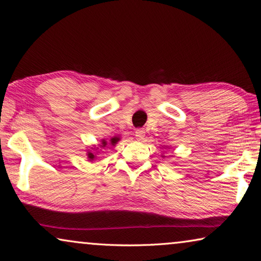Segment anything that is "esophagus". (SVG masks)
Segmentation results:
<instances>
[{
	"instance_id": "obj_1",
	"label": "esophagus",
	"mask_w": 261,
	"mask_h": 261,
	"mask_svg": "<svg viewBox=\"0 0 261 261\" xmlns=\"http://www.w3.org/2000/svg\"><path fill=\"white\" fill-rule=\"evenodd\" d=\"M135 134H136V135H135V136H136V139H137L138 141H141V140L145 139L146 132H145V130H143V129H137Z\"/></svg>"
}]
</instances>
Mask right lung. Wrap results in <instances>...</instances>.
<instances>
[{
    "instance_id": "add662e5",
    "label": "right lung",
    "mask_w": 261,
    "mask_h": 261,
    "mask_svg": "<svg viewBox=\"0 0 261 261\" xmlns=\"http://www.w3.org/2000/svg\"><path fill=\"white\" fill-rule=\"evenodd\" d=\"M120 140V138H118V137H114V138H112V139L110 140V142H111V145L112 146H114L116 142H118ZM107 145H108V142L105 141V140H102V145L99 146L101 148H104V147H107ZM98 149V147L97 148H92V150H94V151H96ZM98 152V151H97ZM87 158H88V160H90V162H92V160L95 158V152H92L91 150H87Z\"/></svg>"
}]
</instances>
